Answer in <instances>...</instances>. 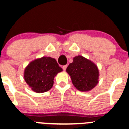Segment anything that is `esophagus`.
<instances>
[{
  "label": "esophagus",
  "instance_id": "34e87169",
  "mask_svg": "<svg viewBox=\"0 0 129 129\" xmlns=\"http://www.w3.org/2000/svg\"><path fill=\"white\" fill-rule=\"evenodd\" d=\"M67 65H64L62 66V69H63L64 71H65L66 69H67Z\"/></svg>",
  "mask_w": 129,
  "mask_h": 129
}]
</instances>
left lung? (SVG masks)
<instances>
[{"label": "left lung", "instance_id": "1", "mask_svg": "<svg viewBox=\"0 0 129 129\" xmlns=\"http://www.w3.org/2000/svg\"><path fill=\"white\" fill-rule=\"evenodd\" d=\"M67 72L75 88L81 91H88L99 82V71L94 62L81 55L74 58L68 65Z\"/></svg>", "mask_w": 129, "mask_h": 129}]
</instances>
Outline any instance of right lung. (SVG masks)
Masks as SVG:
<instances>
[{"label":"right lung","mask_w":129,"mask_h":129,"mask_svg":"<svg viewBox=\"0 0 129 129\" xmlns=\"http://www.w3.org/2000/svg\"><path fill=\"white\" fill-rule=\"evenodd\" d=\"M62 69L56 60L42 57L31 61L24 70V79L29 88L36 93H44L52 88L55 76Z\"/></svg>","instance_id":"right-lung-1"}]
</instances>
